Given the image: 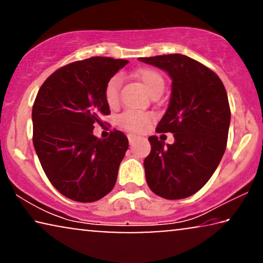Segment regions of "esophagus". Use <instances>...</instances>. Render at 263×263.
I'll return each mask as SVG.
<instances>
[{
	"mask_svg": "<svg viewBox=\"0 0 263 263\" xmlns=\"http://www.w3.org/2000/svg\"><path fill=\"white\" fill-rule=\"evenodd\" d=\"M128 140H129V143H133L136 140V135L128 134Z\"/></svg>",
	"mask_w": 263,
	"mask_h": 263,
	"instance_id": "obj_1",
	"label": "esophagus"
}]
</instances>
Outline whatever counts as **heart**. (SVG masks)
<instances>
[{
  "instance_id": "heart-1",
  "label": "heart",
  "mask_w": 263,
  "mask_h": 263,
  "mask_svg": "<svg viewBox=\"0 0 263 263\" xmlns=\"http://www.w3.org/2000/svg\"><path fill=\"white\" fill-rule=\"evenodd\" d=\"M135 75L141 81L143 87L147 89V92L149 95H154V93L159 91H164L165 82L159 71L149 69V68H143V69L136 71ZM120 77H112L107 81L105 87V99L110 106H115L118 103V99H120ZM151 120H152V116L149 114L136 112V111L128 110L120 115L117 122L122 128L127 129V130L141 132Z\"/></svg>"
}]
</instances>
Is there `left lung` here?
Instances as JSON below:
<instances>
[{
	"label": "left lung",
	"instance_id": "1",
	"mask_svg": "<svg viewBox=\"0 0 263 263\" xmlns=\"http://www.w3.org/2000/svg\"><path fill=\"white\" fill-rule=\"evenodd\" d=\"M160 68L172 80L170 103L158 123V133H172L165 146L149 136L151 153L143 161L149 189L167 200L192 196L217 170L228 143V93L213 70L185 55L140 57Z\"/></svg>",
	"mask_w": 263,
	"mask_h": 263
}]
</instances>
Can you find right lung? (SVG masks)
Returning a JSON list of instances; mask_svg holds the SVG:
<instances>
[{"instance_id": "right-lung-1", "label": "right lung", "mask_w": 263, "mask_h": 263, "mask_svg": "<svg viewBox=\"0 0 263 263\" xmlns=\"http://www.w3.org/2000/svg\"><path fill=\"white\" fill-rule=\"evenodd\" d=\"M127 63L111 57L69 63L53 71L35 97L34 149L46 177L68 199L95 202L115 186L128 139L120 130L98 139L93 129L110 114L107 81Z\"/></svg>"}]
</instances>
